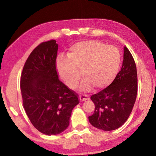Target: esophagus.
<instances>
[{
	"instance_id": "esophagus-1",
	"label": "esophagus",
	"mask_w": 156,
	"mask_h": 156,
	"mask_svg": "<svg viewBox=\"0 0 156 156\" xmlns=\"http://www.w3.org/2000/svg\"><path fill=\"white\" fill-rule=\"evenodd\" d=\"M79 99H80V101H84L89 99V97H88V96H87V95L82 94V95H80V96H79Z\"/></svg>"
}]
</instances>
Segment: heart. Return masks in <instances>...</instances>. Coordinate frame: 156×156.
Returning a JSON list of instances; mask_svg holds the SVG:
<instances>
[{"mask_svg": "<svg viewBox=\"0 0 156 156\" xmlns=\"http://www.w3.org/2000/svg\"><path fill=\"white\" fill-rule=\"evenodd\" d=\"M121 57L114 46L100 41L87 40L74 43L69 48L68 56H59L57 69L64 82L75 88L83 76L81 90H101L111 84L119 70Z\"/></svg>", "mask_w": 156, "mask_h": 156, "instance_id": "1", "label": "heart"}]
</instances>
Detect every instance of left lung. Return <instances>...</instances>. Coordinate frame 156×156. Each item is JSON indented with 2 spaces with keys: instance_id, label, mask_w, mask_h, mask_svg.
<instances>
[{
  "instance_id": "left-lung-1",
  "label": "left lung",
  "mask_w": 156,
  "mask_h": 156,
  "mask_svg": "<svg viewBox=\"0 0 156 156\" xmlns=\"http://www.w3.org/2000/svg\"><path fill=\"white\" fill-rule=\"evenodd\" d=\"M137 72L134 58L124 48L122 66L111 84L90 97L94 112L88 117L92 126L111 131L126 122L137 94Z\"/></svg>"
}]
</instances>
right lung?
<instances>
[{
	"mask_svg": "<svg viewBox=\"0 0 156 156\" xmlns=\"http://www.w3.org/2000/svg\"><path fill=\"white\" fill-rule=\"evenodd\" d=\"M58 44L41 43L25 62L20 80L23 106L30 121L46 135L58 134L69 125L78 95L59 80L56 69Z\"/></svg>",
	"mask_w": 156,
	"mask_h": 156,
	"instance_id": "right-lung-1",
	"label": "right lung"
}]
</instances>
